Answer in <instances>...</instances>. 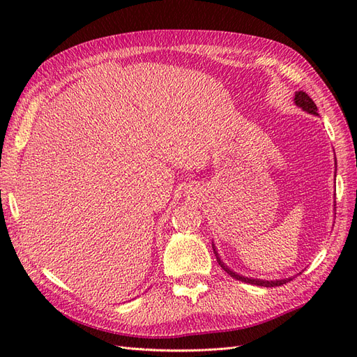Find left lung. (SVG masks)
Segmentation results:
<instances>
[{
	"instance_id": "obj_1",
	"label": "left lung",
	"mask_w": 357,
	"mask_h": 357,
	"mask_svg": "<svg viewBox=\"0 0 357 357\" xmlns=\"http://www.w3.org/2000/svg\"><path fill=\"white\" fill-rule=\"evenodd\" d=\"M294 102L299 107V109H302L304 112H307V113H310V114L319 116V113H317V105L314 104V101H312L305 92H302V91L295 92ZM333 208H335V207H333ZM211 245H213V252H214L215 257H218V262H219V265L225 269V273H228V274H229L232 278H235V280H240V282H244V283H248V284L262 286V287H274V286L286 284L287 282H290V280H291V277H289V278H282V280H277V278H275V280H262V278H253V277L241 275V274H238V273L232 271V269L222 261V257H220V255H219V252H218V247H215V244L211 243Z\"/></svg>"
}]
</instances>
